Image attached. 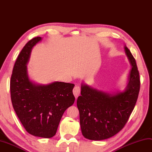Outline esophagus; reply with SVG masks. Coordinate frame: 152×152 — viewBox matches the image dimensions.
<instances>
[{
    "label": "esophagus",
    "mask_w": 152,
    "mask_h": 152,
    "mask_svg": "<svg viewBox=\"0 0 152 152\" xmlns=\"http://www.w3.org/2000/svg\"><path fill=\"white\" fill-rule=\"evenodd\" d=\"M80 91H81V88L79 86H75L73 88V94L75 95V98H77L78 96L80 94Z\"/></svg>",
    "instance_id": "34e87169"
}]
</instances>
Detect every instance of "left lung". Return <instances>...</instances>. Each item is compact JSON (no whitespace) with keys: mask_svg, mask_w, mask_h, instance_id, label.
I'll return each mask as SVG.
<instances>
[{"mask_svg":"<svg viewBox=\"0 0 152 152\" xmlns=\"http://www.w3.org/2000/svg\"><path fill=\"white\" fill-rule=\"evenodd\" d=\"M124 49L132 66L125 91L111 95L81 85L77 107L85 138L100 141L115 135L125 126L135 107L141 85L140 76L134 57L126 47Z\"/></svg>","mask_w":152,"mask_h":152,"instance_id":"obj_1","label":"left lung"}]
</instances>
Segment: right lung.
Masks as SVG:
<instances>
[{
  "mask_svg": "<svg viewBox=\"0 0 152 152\" xmlns=\"http://www.w3.org/2000/svg\"><path fill=\"white\" fill-rule=\"evenodd\" d=\"M40 40V37L32 38L18 54L11 76L10 94L15 113L26 130L37 137L50 138L56 134L65 110L75 102V85L56 81L38 85L29 80L26 64L32 48Z\"/></svg>",
  "mask_w": 152,
  "mask_h": 152,
  "instance_id": "right-lung-1",
  "label": "right lung"
}]
</instances>
